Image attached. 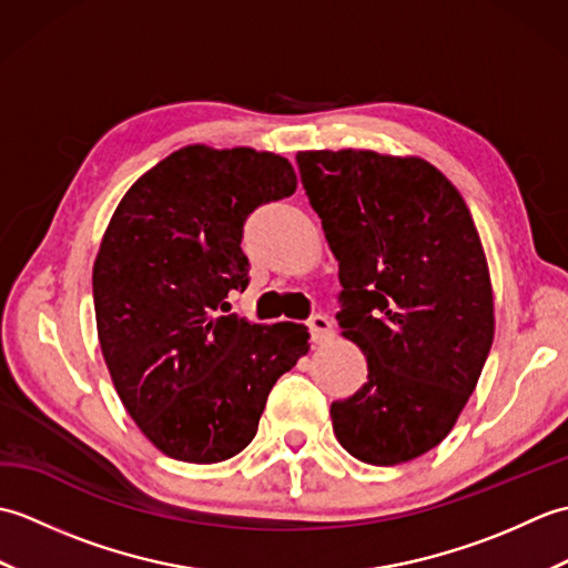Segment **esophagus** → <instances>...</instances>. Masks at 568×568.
Segmentation results:
<instances>
[{
	"label": "esophagus",
	"instance_id": "obj_1",
	"mask_svg": "<svg viewBox=\"0 0 568 568\" xmlns=\"http://www.w3.org/2000/svg\"><path fill=\"white\" fill-rule=\"evenodd\" d=\"M307 327H310V334H312V344H324L329 342L334 336V329H332V322L324 317V315H315L307 320Z\"/></svg>",
	"mask_w": 568,
	"mask_h": 568
}]
</instances>
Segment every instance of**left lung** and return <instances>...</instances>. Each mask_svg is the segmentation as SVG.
I'll list each match as a JSON object with an SVG mask.
<instances>
[{"label":"left lung","instance_id":"1","mask_svg":"<svg viewBox=\"0 0 568 568\" xmlns=\"http://www.w3.org/2000/svg\"><path fill=\"white\" fill-rule=\"evenodd\" d=\"M300 178L339 261V327L368 381L332 403L354 458L397 466L456 425L496 332L490 271L464 197L419 155L300 151Z\"/></svg>","mask_w":568,"mask_h":568}]
</instances>
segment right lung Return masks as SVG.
I'll return each instance as SVG.
<instances>
[{
	"label": "right lung",
	"instance_id": "right-lung-1",
	"mask_svg": "<svg viewBox=\"0 0 568 568\" xmlns=\"http://www.w3.org/2000/svg\"><path fill=\"white\" fill-rule=\"evenodd\" d=\"M295 187L283 155L192 143L143 173L106 224L92 268L102 356L165 456L220 464L244 452L275 381L310 352L303 324L216 315L248 285L246 216Z\"/></svg>",
	"mask_w": 568,
	"mask_h": 568
}]
</instances>
